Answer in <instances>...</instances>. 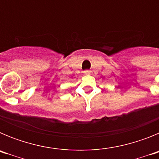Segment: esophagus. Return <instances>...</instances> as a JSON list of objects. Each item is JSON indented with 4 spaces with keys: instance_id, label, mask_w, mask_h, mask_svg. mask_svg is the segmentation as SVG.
I'll use <instances>...</instances> for the list:
<instances>
[{
    "instance_id": "obj_1",
    "label": "esophagus",
    "mask_w": 159,
    "mask_h": 159,
    "mask_svg": "<svg viewBox=\"0 0 159 159\" xmlns=\"http://www.w3.org/2000/svg\"><path fill=\"white\" fill-rule=\"evenodd\" d=\"M90 72H91V71H90L89 70H86V71H84V74H85V75H88V74H90Z\"/></svg>"
}]
</instances>
